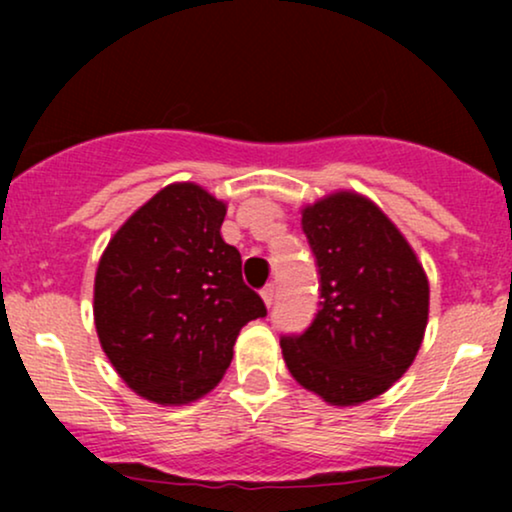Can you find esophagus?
<instances>
[{"label": "esophagus", "mask_w": 512, "mask_h": 512, "mask_svg": "<svg viewBox=\"0 0 512 512\" xmlns=\"http://www.w3.org/2000/svg\"><path fill=\"white\" fill-rule=\"evenodd\" d=\"M274 296H276V286L274 284H267L262 289V298H264V303L267 305H272L274 303Z\"/></svg>", "instance_id": "obj_1"}]
</instances>
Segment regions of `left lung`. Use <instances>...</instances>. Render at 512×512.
I'll return each mask as SVG.
<instances>
[{"label":"left lung","instance_id":"obj_1","mask_svg":"<svg viewBox=\"0 0 512 512\" xmlns=\"http://www.w3.org/2000/svg\"><path fill=\"white\" fill-rule=\"evenodd\" d=\"M320 303L284 334L291 375L325 402L373 399L411 366L428 320V281L395 223L366 197L337 192L303 209Z\"/></svg>","mask_w":512,"mask_h":512}]
</instances>
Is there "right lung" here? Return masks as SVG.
<instances>
[{"instance_id": "add662e5", "label": "right lung", "mask_w": 512, "mask_h": 512, "mask_svg": "<svg viewBox=\"0 0 512 512\" xmlns=\"http://www.w3.org/2000/svg\"><path fill=\"white\" fill-rule=\"evenodd\" d=\"M226 204L192 182L168 185L129 216L96 272L93 315L105 356L134 392L185 404L214 390L233 344L267 315L221 238Z\"/></svg>"}]
</instances>
